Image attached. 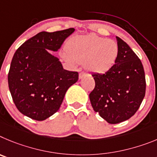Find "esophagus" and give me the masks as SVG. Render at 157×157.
Returning a JSON list of instances; mask_svg holds the SVG:
<instances>
[{
    "mask_svg": "<svg viewBox=\"0 0 157 157\" xmlns=\"http://www.w3.org/2000/svg\"><path fill=\"white\" fill-rule=\"evenodd\" d=\"M86 76H87V73H85V72H80V73H79V78L80 79L84 78Z\"/></svg>",
    "mask_w": 157,
    "mask_h": 157,
    "instance_id": "1",
    "label": "esophagus"
}]
</instances>
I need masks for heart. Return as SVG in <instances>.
<instances>
[{
  "label": "heart",
  "instance_id": "heart-1",
  "mask_svg": "<svg viewBox=\"0 0 157 157\" xmlns=\"http://www.w3.org/2000/svg\"><path fill=\"white\" fill-rule=\"evenodd\" d=\"M118 55L119 47L115 41L90 34L71 38L63 58L72 64L85 63L91 73L104 74L115 65Z\"/></svg>",
  "mask_w": 157,
  "mask_h": 157
}]
</instances>
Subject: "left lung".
Returning <instances> with one entry per match:
<instances>
[{
    "label": "left lung",
    "instance_id": "1",
    "mask_svg": "<svg viewBox=\"0 0 157 157\" xmlns=\"http://www.w3.org/2000/svg\"><path fill=\"white\" fill-rule=\"evenodd\" d=\"M119 55L113 68L92 74L95 82L89 98L94 112L109 124L123 122L140 106L145 94V77L141 60L126 42L117 36Z\"/></svg>",
    "mask_w": 157,
    "mask_h": 157
}]
</instances>
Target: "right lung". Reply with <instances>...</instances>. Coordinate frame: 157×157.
Here are the masks:
<instances>
[{"label": "right lung", "mask_w": 157, "mask_h": 157, "mask_svg": "<svg viewBox=\"0 0 157 157\" xmlns=\"http://www.w3.org/2000/svg\"><path fill=\"white\" fill-rule=\"evenodd\" d=\"M74 28L42 31L24 42L14 54L8 75L15 106L23 115L44 121L57 112L66 91L78 80L77 72L63 69L48 50L57 52Z\"/></svg>", "instance_id": "obj_1"}]
</instances>
